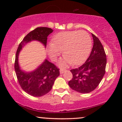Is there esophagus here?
<instances>
[{"label": "esophagus", "instance_id": "esophagus-1", "mask_svg": "<svg viewBox=\"0 0 122 122\" xmlns=\"http://www.w3.org/2000/svg\"><path fill=\"white\" fill-rule=\"evenodd\" d=\"M66 71V69H61V70H60V73H61V74H63V73H64Z\"/></svg>", "mask_w": 122, "mask_h": 122}]
</instances>
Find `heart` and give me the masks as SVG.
<instances>
[{
    "mask_svg": "<svg viewBox=\"0 0 122 122\" xmlns=\"http://www.w3.org/2000/svg\"><path fill=\"white\" fill-rule=\"evenodd\" d=\"M91 46L92 40L87 32L66 31L54 36L48 51L51 59L56 61L63 50L65 57L61 64L64 66L71 63L79 64L82 63L89 54Z\"/></svg>",
    "mask_w": 122,
    "mask_h": 122,
    "instance_id": "1",
    "label": "heart"
}]
</instances>
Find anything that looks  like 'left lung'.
Here are the masks:
<instances>
[{
  "instance_id": "obj_1",
  "label": "left lung",
  "mask_w": 122,
  "mask_h": 122,
  "mask_svg": "<svg viewBox=\"0 0 122 122\" xmlns=\"http://www.w3.org/2000/svg\"><path fill=\"white\" fill-rule=\"evenodd\" d=\"M93 46L88 58L79 67L71 69L73 78L68 84L74 91L89 93L98 86L106 73V54L99 39L92 34Z\"/></svg>"
}]
</instances>
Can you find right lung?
Listing matches in <instances>:
<instances>
[{
  "mask_svg": "<svg viewBox=\"0 0 122 122\" xmlns=\"http://www.w3.org/2000/svg\"><path fill=\"white\" fill-rule=\"evenodd\" d=\"M53 31L47 27H38L28 33L20 43L15 55L14 69L19 85L24 92L36 97L47 94L52 88L55 80L59 76V69L47 60L33 72L24 73L18 64V55L21 47L31 41H38L46 46L47 37Z\"/></svg>",
  "mask_w": 122,
  "mask_h": 122,
  "instance_id": "add662e5",
  "label": "right lung"
}]
</instances>
